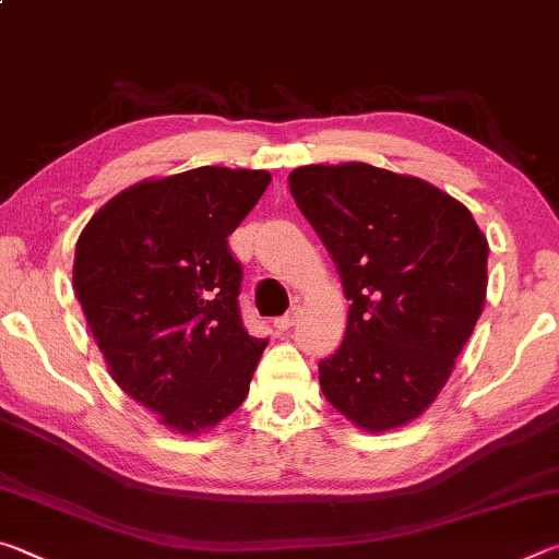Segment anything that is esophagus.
<instances>
[{
	"label": "esophagus",
	"mask_w": 559,
	"mask_h": 559,
	"mask_svg": "<svg viewBox=\"0 0 559 559\" xmlns=\"http://www.w3.org/2000/svg\"><path fill=\"white\" fill-rule=\"evenodd\" d=\"M296 320H298V308L293 306L286 316H281V318L276 320V328H278V330H288V328L296 325Z\"/></svg>",
	"instance_id": "esophagus-1"
}]
</instances>
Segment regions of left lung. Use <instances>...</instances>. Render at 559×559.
Listing matches in <instances>:
<instances>
[{
    "label": "left lung",
    "mask_w": 559,
    "mask_h": 559,
    "mask_svg": "<svg viewBox=\"0 0 559 559\" xmlns=\"http://www.w3.org/2000/svg\"><path fill=\"white\" fill-rule=\"evenodd\" d=\"M290 194L353 300L343 345L320 359V386L367 431H390L437 400L476 328L488 241L439 187L365 163L306 165Z\"/></svg>",
    "instance_id": "obj_1"
}]
</instances>
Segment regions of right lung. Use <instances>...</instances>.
Listing matches in <instances>:
<instances>
[{
  "mask_svg": "<svg viewBox=\"0 0 559 559\" xmlns=\"http://www.w3.org/2000/svg\"><path fill=\"white\" fill-rule=\"evenodd\" d=\"M271 182L197 167L122 189L75 243L73 288L110 377L177 433L241 406L269 340L246 333L229 234Z\"/></svg>",
  "mask_w": 559,
  "mask_h": 559,
  "instance_id": "obj_1",
  "label": "right lung"
}]
</instances>
